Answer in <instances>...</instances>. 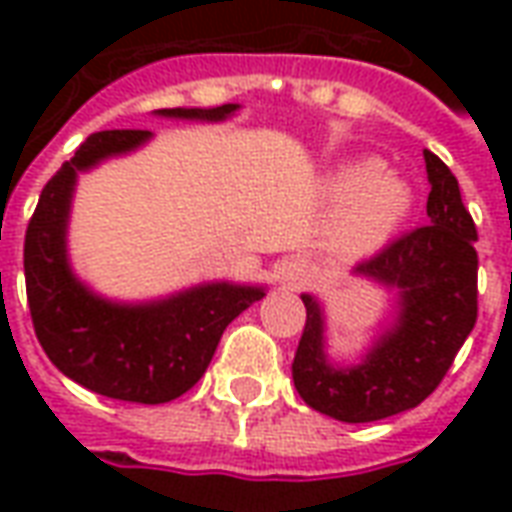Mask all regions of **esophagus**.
<instances>
[{
  "label": "esophagus",
  "instance_id": "obj_1",
  "mask_svg": "<svg viewBox=\"0 0 512 512\" xmlns=\"http://www.w3.org/2000/svg\"><path fill=\"white\" fill-rule=\"evenodd\" d=\"M277 279L282 288L301 290L304 285H310L312 268L310 263H307V260H301V257H288V260L277 268Z\"/></svg>",
  "mask_w": 512,
  "mask_h": 512
}]
</instances>
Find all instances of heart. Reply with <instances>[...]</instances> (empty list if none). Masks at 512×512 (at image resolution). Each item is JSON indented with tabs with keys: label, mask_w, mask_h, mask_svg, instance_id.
<instances>
[{
	"label": "heart",
	"mask_w": 512,
	"mask_h": 512,
	"mask_svg": "<svg viewBox=\"0 0 512 512\" xmlns=\"http://www.w3.org/2000/svg\"><path fill=\"white\" fill-rule=\"evenodd\" d=\"M326 191L340 202L334 244L351 257L384 249L414 208V191L378 158H351L326 175Z\"/></svg>",
	"instance_id": "b5f03b06"
}]
</instances>
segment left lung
<instances>
[{"label":"left lung","instance_id":"obj_1","mask_svg":"<svg viewBox=\"0 0 512 512\" xmlns=\"http://www.w3.org/2000/svg\"><path fill=\"white\" fill-rule=\"evenodd\" d=\"M428 224L367 257L354 274L397 290V318L354 367H334L323 351V312L301 296L293 384L301 400L340 422H376L419 406L441 384L477 323V227L458 180L425 150Z\"/></svg>","mask_w":512,"mask_h":512}]
</instances>
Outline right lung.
<instances>
[{
    "label": "right lung",
    "mask_w": 512,
    "mask_h": 512,
    "mask_svg": "<svg viewBox=\"0 0 512 512\" xmlns=\"http://www.w3.org/2000/svg\"><path fill=\"white\" fill-rule=\"evenodd\" d=\"M216 109H158L164 117L224 120ZM150 131H98L84 139L40 191L24 238V279L38 343L54 367L90 392L128 403H169L208 370L227 323L266 296L263 288L211 282L150 304H115L76 279L65 230L76 175L109 156L145 145Z\"/></svg>",
    "instance_id": "right-lung-1"
}]
</instances>
